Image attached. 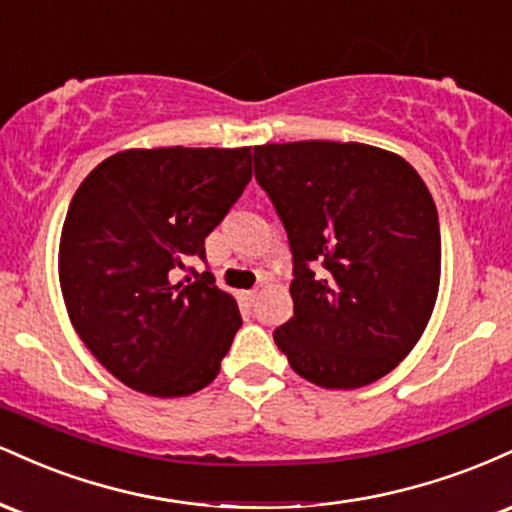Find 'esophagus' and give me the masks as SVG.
Returning a JSON list of instances; mask_svg holds the SVG:
<instances>
[{
    "label": "esophagus",
    "instance_id": "esophagus-1",
    "mask_svg": "<svg viewBox=\"0 0 512 512\" xmlns=\"http://www.w3.org/2000/svg\"><path fill=\"white\" fill-rule=\"evenodd\" d=\"M257 293H260V291H257V289L243 291V293H240V298H243V301L248 303V305H255V301H257Z\"/></svg>",
    "mask_w": 512,
    "mask_h": 512
}]
</instances>
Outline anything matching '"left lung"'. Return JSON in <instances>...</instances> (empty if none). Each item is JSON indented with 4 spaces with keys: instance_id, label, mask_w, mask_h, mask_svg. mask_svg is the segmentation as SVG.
<instances>
[{
    "instance_id": "1",
    "label": "left lung",
    "mask_w": 512,
    "mask_h": 512,
    "mask_svg": "<svg viewBox=\"0 0 512 512\" xmlns=\"http://www.w3.org/2000/svg\"><path fill=\"white\" fill-rule=\"evenodd\" d=\"M255 178L293 255L291 368L330 390L380 380L414 349L440 281L431 192L402 156L356 142L255 146Z\"/></svg>"
}]
</instances>
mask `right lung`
Wrapping results in <instances>:
<instances>
[{"mask_svg":"<svg viewBox=\"0 0 512 512\" xmlns=\"http://www.w3.org/2000/svg\"><path fill=\"white\" fill-rule=\"evenodd\" d=\"M252 178L245 149H132L105 158L69 204L60 284L74 330L117 380L182 397L219 375L243 325L216 289L204 238ZM175 271L192 282L175 285Z\"/></svg>","mask_w":512,"mask_h":512,"instance_id":"1","label":"right lung"}]
</instances>
